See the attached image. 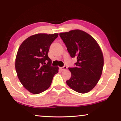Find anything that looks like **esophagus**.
I'll return each instance as SVG.
<instances>
[{"instance_id":"obj_1","label":"esophagus","mask_w":121,"mask_h":121,"mask_svg":"<svg viewBox=\"0 0 121 121\" xmlns=\"http://www.w3.org/2000/svg\"><path fill=\"white\" fill-rule=\"evenodd\" d=\"M60 69H61V70H65L67 69V67L66 65H64L63 67H60Z\"/></svg>"}]
</instances>
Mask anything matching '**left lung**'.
Masks as SVG:
<instances>
[{"instance_id": "8db88e82", "label": "left lung", "mask_w": 121, "mask_h": 121, "mask_svg": "<svg viewBox=\"0 0 121 121\" xmlns=\"http://www.w3.org/2000/svg\"><path fill=\"white\" fill-rule=\"evenodd\" d=\"M60 37L71 58H77L76 67L68 68L71 77L66 83L81 93L89 92L97 85L104 67L103 54L92 37L81 30L61 32Z\"/></svg>"}]
</instances>
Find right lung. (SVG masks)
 <instances>
[{
    "label": "right lung",
    "instance_id": "add662e5",
    "mask_svg": "<svg viewBox=\"0 0 121 121\" xmlns=\"http://www.w3.org/2000/svg\"><path fill=\"white\" fill-rule=\"evenodd\" d=\"M58 34H38L24 40L17 51L15 69L20 82L33 94H39L50 86L58 67L51 65L48 56L50 47Z\"/></svg>",
    "mask_w": 121,
    "mask_h": 121
}]
</instances>
